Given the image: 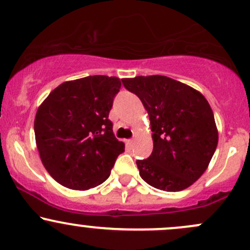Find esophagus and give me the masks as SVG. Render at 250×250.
Listing matches in <instances>:
<instances>
[{"instance_id": "1", "label": "esophagus", "mask_w": 250, "mask_h": 250, "mask_svg": "<svg viewBox=\"0 0 250 250\" xmlns=\"http://www.w3.org/2000/svg\"><path fill=\"white\" fill-rule=\"evenodd\" d=\"M135 142H136V139H128L127 141V146H133V144H135Z\"/></svg>"}]
</instances>
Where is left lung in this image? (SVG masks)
<instances>
[{"mask_svg":"<svg viewBox=\"0 0 250 250\" xmlns=\"http://www.w3.org/2000/svg\"><path fill=\"white\" fill-rule=\"evenodd\" d=\"M149 114L154 149L137 161L141 178L155 188L178 192L208 167L218 144L213 112L194 88L162 75L122 79Z\"/></svg>","mask_w":250,"mask_h":250,"instance_id":"obj_1","label":"left lung"}]
</instances>
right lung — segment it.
Returning <instances> with one entry per match:
<instances>
[{"label": "right lung", "mask_w": 250, "mask_h": 250, "mask_svg": "<svg viewBox=\"0 0 250 250\" xmlns=\"http://www.w3.org/2000/svg\"><path fill=\"white\" fill-rule=\"evenodd\" d=\"M118 77L94 75L66 81L38 107L34 133L47 173L62 186L85 190L108 179L125 144L108 119Z\"/></svg>", "instance_id": "add662e5"}]
</instances>
